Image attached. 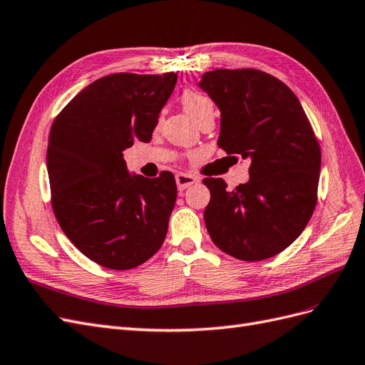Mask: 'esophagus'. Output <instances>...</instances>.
<instances>
[{
    "label": "esophagus",
    "instance_id": "esophagus-1",
    "mask_svg": "<svg viewBox=\"0 0 365 365\" xmlns=\"http://www.w3.org/2000/svg\"><path fill=\"white\" fill-rule=\"evenodd\" d=\"M197 182H198V179L195 178V175H192V174L180 173V174L175 175V183H178L179 191H185L186 187H190L191 185H194Z\"/></svg>",
    "mask_w": 365,
    "mask_h": 365
}]
</instances>
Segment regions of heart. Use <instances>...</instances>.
<instances>
[{
	"instance_id": "b5f03b06",
	"label": "heart",
	"mask_w": 365,
	"mask_h": 365,
	"mask_svg": "<svg viewBox=\"0 0 365 365\" xmlns=\"http://www.w3.org/2000/svg\"><path fill=\"white\" fill-rule=\"evenodd\" d=\"M180 103L186 113L197 123L203 116L214 115V103L207 96L192 89H186L180 96Z\"/></svg>"
}]
</instances>
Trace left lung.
Returning a JSON list of instances; mask_svg holds the SVG:
<instances>
[{
  "label": "left lung",
  "mask_w": 365,
  "mask_h": 365,
  "mask_svg": "<svg viewBox=\"0 0 365 365\" xmlns=\"http://www.w3.org/2000/svg\"><path fill=\"white\" fill-rule=\"evenodd\" d=\"M202 88L221 112L218 147L250 160L247 183L207 178L206 229L241 261L268 259L299 238L317 203L322 153L299 98L257 69H215Z\"/></svg>",
  "instance_id": "1"
}]
</instances>
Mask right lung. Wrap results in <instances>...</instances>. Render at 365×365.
I'll return each mask as SVG.
<instances>
[{"label":"right lung","instance_id":"1","mask_svg":"<svg viewBox=\"0 0 365 365\" xmlns=\"http://www.w3.org/2000/svg\"><path fill=\"white\" fill-rule=\"evenodd\" d=\"M178 74L118 73L93 81L51 125L46 150L58 226L91 261L130 269L167 237L178 197L173 173L148 179L127 170L123 151L150 143Z\"/></svg>","mask_w":365,"mask_h":365}]
</instances>
